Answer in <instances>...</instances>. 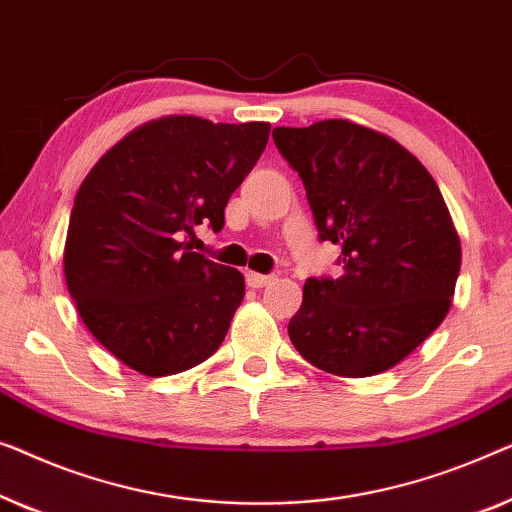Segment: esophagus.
I'll return each instance as SVG.
<instances>
[{"label":"esophagus","instance_id":"1","mask_svg":"<svg viewBox=\"0 0 512 512\" xmlns=\"http://www.w3.org/2000/svg\"><path fill=\"white\" fill-rule=\"evenodd\" d=\"M273 276H264V273H257V271H248L246 273V283L250 285V287H255V290H259V287H266V285H271L273 283Z\"/></svg>","mask_w":512,"mask_h":512}]
</instances>
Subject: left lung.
<instances>
[{
    "label": "left lung",
    "mask_w": 512,
    "mask_h": 512,
    "mask_svg": "<svg viewBox=\"0 0 512 512\" xmlns=\"http://www.w3.org/2000/svg\"><path fill=\"white\" fill-rule=\"evenodd\" d=\"M304 181L320 239L341 246L338 278H308L287 325L299 355L341 378L406 359L448 315L462 243L424 164L383 132L350 120L276 127Z\"/></svg>",
    "instance_id": "1"
}]
</instances>
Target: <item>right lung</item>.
<instances>
[{
    "mask_svg": "<svg viewBox=\"0 0 512 512\" xmlns=\"http://www.w3.org/2000/svg\"><path fill=\"white\" fill-rule=\"evenodd\" d=\"M269 122L164 115L143 122L85 176L64 241V278L90 334L141 376H174L225 341L243 273L185 246L225 225L232 192L269 141Z\"/></svg>",
    "mask_w": 512,
    "mask_h": 512,
    "instance_id": "1",
    "label": "right lung"
}]
</instances>
